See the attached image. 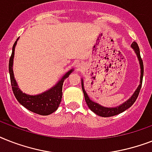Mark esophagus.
<instances>
[{
    "instance_id": "1",
    "label": "esophagus",
    "mask_w": 152,
    "mask_h": 152,
    "mask_svg": "<svg viewBox=\"0 0 152 152\" xmlns=\"http://www.w3.org/2000/svg\"><path fill=\"white\" fill-rule=\"evenodd\" d=\"M76 67H77L78 69H83V63H81V62H78V63L76 64Z\"/></svg>"
}]
</instances>
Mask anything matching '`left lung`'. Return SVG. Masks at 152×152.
I'll list each match as a JSON object with an SVG mask.
<instances>
[{"label": "left lung", "mask_w": 152, "mask_h": 152, "mask_svg": "<svg viewBox=\"0 0 152 152\" xmlns=\"http://www.w3.org/2000/svg\"><path fill=\"white\" fill-rule=\"evenodd\" d=\"M131 48L134 49V52L136 54L137 57L138 61H139V64H140V84L136 89V91H134V93L133 94V95L129 97L127 101H126L125 102H123V104H119V106L116 107H112V108H108V107H104V106L101 105L100 104L97 103V102H94L89 97L88 94H87L86 91L84 89V84H83V80L81 79V85H82V90L84 94V98L85 101L87 102V106L89 108L91 109L93 112H94L95 114L97 115L102 117H110V116H114L118 114H120L124 111L131 107L135 101L137 100L138 97V94L140 93V88H141V85H142V80H143V76H144V65H143L142 59L140 58V49L138 47L137 44L136 42L134 41L131 44Z\"/></svg>", "instance_id": "8db88e82"}]
</instances>
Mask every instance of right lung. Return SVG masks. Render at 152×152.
Returning <instances> with one entry per match:
<instances>
[{"mask_svg":"<svg viewBox=\"0 0 152 152\" xmlns=\"http://www.w3.org/2000/svg\"><path fill=\"white\" fill-rule=\"evenodd\" d=\"M18 38L15 42L12 48V56L9 60V74L11 79V84L12 87V91L15 96L16 99L25 108H27L30 112H33L41 115H48L58 109L59 104L61 102L62 97V86L63 83L66 78L69 77L70 74L74 71L73 69L69 70L55 84L54 87L50 88L48 91L43 93L30 95L28 94L23 93L18 87V83L15 78L13 72V61L15 56V48Z\"/></svg>","mask_w":152,"mask_h":152,"instance_id":"add662e5","label":"right lung"}]
</instances>
